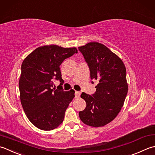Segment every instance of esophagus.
<instances>
[{"instance_id": "esophagus-1", "label": "esophagus", "mask_w": 155, "mask_h": 155, "mask_svg": "<svg viewBox=\"0 0 155 155\" xmlns=\"http://www.w3.org/2000/svg\"><path fill=\"white\" fill-rule=\"evenodd\" d=\"M80 94H81V93L80 92V91H75V97H80Z\"/></svg>"}]
</instances>
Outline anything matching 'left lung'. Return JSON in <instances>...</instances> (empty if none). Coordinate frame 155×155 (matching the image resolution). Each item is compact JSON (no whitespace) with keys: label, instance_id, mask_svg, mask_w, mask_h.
Returning a JSON list of instances; mask_svg holds the SVG:
<instances>
[{"label":"left lung","instance_id":"8db88e82","mask_svg":"<svg viewBox=\"0 0 155 155\" xmlns=\"http://www.w3.org/2000/svg\"><path fill=\"white\" fill-rule=\"evenodd\" d=\"M78 49L89 67L91 79L98 82L92 95L81 94L86 107L79 116L85 124L105 126L117 116L127 95L125 65L118 55L102 43L90 42Z\"/></svg>","mask_w":155,"mask_h":155}]
</instances>
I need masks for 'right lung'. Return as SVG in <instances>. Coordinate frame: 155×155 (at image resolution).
Segmentation results:
<instances>
[{
	"instance_id": "obj_1",
	"label": "right lung",
	"mask_w": 155,
	"mask_h": 155,
	"mask_svg": "<svg viewBox=\"0 0 155 155\" xmlns=\"http://www.w3.org/2000/svg\"><path fill=\"white\" fill-rule=\"evenodd\" d=\"M77 53L75 47L45 45L35 49L22 63L18 83L21 102L28 119L41 130H53L64 121L75 91L63 90L59 66ZM54 79L60 81L58 89H52Z\"/></svg>"
}]
</instances>
